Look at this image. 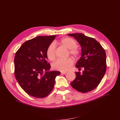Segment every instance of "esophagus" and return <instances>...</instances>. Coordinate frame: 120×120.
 Segmentation results:
<instances>
[{
    "label": "esophagus",
    "mask_w": 120,
    "mask_h": 120,
    "mask_svg": "<svg viewBox=\"0 0 120 120\" xmlns=\"http://www.w3.org/2000/svg\"><path fill=\"white\" fill-rule=\"evenodd\" d=\"M67 73V72H61V74H65Z\"/></svg>",
    "instance_id": "34e87169"
}]
</instances>
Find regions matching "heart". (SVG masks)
Masks as SVG:
<instances>
[{"label": "heart", "instance_id": "obj_1", "mask_svg": "<svg viewBox=\"0 0 120 120\" xmlns=\"http://www.w3.org/2000/svg\"><path fill=\"white\" fill-rule=\"evenodd\" d=\"M60 44L63 46L69 49L70 55L74 58H78L80 55V50L76 46V42L72 38L66 37L60 40ZM46 56L49 60H53L56 58L55 46L52 43L50 44L46 50ZM73 64V60L71 58H68L66 59H58L52 65L53 69L65 72L69 69L70 68Z\"/></svg>", "mask_w": 120, "mask_h": 120}]
</instances>
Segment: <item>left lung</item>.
I'll list each match as a JSON object with an SVG mask.
<instances>
[{
  "label": "left lung",
  "mask_w": 120,
  "mask_h": 120,
  "mask_svg": "<svg viewBox=\"0 0 120 120\" xmlns=\"http://www.w3.org/2000/svg\"><path fill=\"white\" fill-rule=\"evenodd\" d=\"M80 44L81 57L76 63V67L82 73L75 72L76 77L71 85L75 90L82 93L90 92L95 89L101 82L106 71V55L101 45L93 38L82 34H69Z\"/></svg>",
  "instance_id": "8db88e82"
}]
</instances>
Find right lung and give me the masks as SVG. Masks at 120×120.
<instances>
[{
    "label": "right lung",
    "mask_w": 120,
    "mask_h": 120,
    "mask_svg": "<svg viewBox=\"0 0 120 120\" xmlns=\"http://www.w3.org/2000/svg\"><path fill=\"white\" fill-rule=\"evenodd\" d=\"M56 37L39 36L28 40L15 53V78L25 92L34 98L47 96L52 90L56 77L61 74L50 71V65L47 63V47Z\"/></svg>",
    "instance_id": "obj_1"
}]
</instances>
